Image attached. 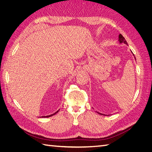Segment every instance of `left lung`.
Segmentation results:
<instances>
[{
  "label": "left lung",
  "instance_id": "8db88e82",
  "mask_svg": "<svg viewBox=\"0 0 152 152\" xmlns=\"http://www.w3.org/2000/svg\"><path fill=\"white\" fill-rule=\"evenodd\" d=\"M118 41H119V42L120 43H124L125 44H126V45H128L127 44V42H126V39H125V38L124 37L121 35V34H119V35H118ZM98 113H99V114H101V115H103V114H102V113H99V112H97Z\"/></svg>",
  "mask_w": 152,
  "mask_h": 152
}]
</instances>
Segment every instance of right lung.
Masks as SVG:
<instances>
[{"instance_id":"right-lung-1","label":"right lung","mask_w":152,"mask_h":152,"mask_svg":"<svg viewBox=\"0 0 152 152\" xmlns=\"http://www.w3.org/2000/svg\"><path fill=\"white\" fill-rule=\"evenodd\" d=\"M58 111H59V110H58V111H57L56 112H55L54 113L51 114V115H48V116H43V117H50V116H53V115H55L56 113H57L58 112Z\"/></svg>"}]
</instances>
